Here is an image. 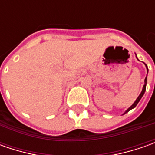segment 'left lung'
Wrapping results in <instances>:
<instances>
[{"instance_id": "8db88e82", "label": "left lung", "mask_w": 155, "mask_h": 155, "mask_svg": "<svg viewBox=\"0 0 155 155\" xmlns=\"http://www.w3.org/2000/svg\"><path fill=\"white\" fill-rule=\"evenodd\" d=\"M146 66H147V64H146ZM147 71H148V70H147ZM146 85H147V77H146V78H145V84H144V86H143V89H142V91H141V93L140 94V96L137 97V99L135 100V102H134V104H132V106H131V107H129L128 110H126V112H125L124 114H126V113H127V112H128V111H129L130 110L134 109V107H135V106L138 104V103L140 102V98L142 97V96H143V95H144V93H145V91H146Z\"/></svg>"}]
</instances>
